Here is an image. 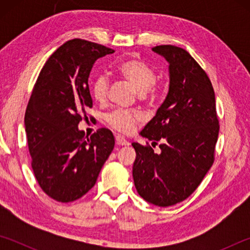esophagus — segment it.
Wrapping results in <instances>:
<instances>
[{"label": "esophagus", "mask_w": 250, "mask_h": 250, "mask_svg": "<svg viewBox=\"0 0 250 250\" xmlns=\"http://www.w3.org/2000/svg\"><path fill=\"white\" fill-rule=\"evenodd\" d=\"M116 142L118 146H129V142L126 141L124 137H121V135H117Z\"/></svg>", "instance_id": "34e87169"}]
</instances>
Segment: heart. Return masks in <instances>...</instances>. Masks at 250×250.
<instances>
[{
    "label": "heart",
    "mask_w": 250,
    "mask_h": 250,
    "mask_svg": "<svg viewBox=\"0 0 250 250\" xmlns=\"http://www.w3.org/2000/svg\"><path fill=\"white\" fill-rule=\"evenodd\" d=\"M117 73L122 78L132 84L142 96L153 94L156 74L153 68L146 65L140 59H125L117 66ZM109 88L108 77L104 74L97 75L91 83V95L98 103H104L107 99ZM108 124L113 129L122 133H129L133 130L138 121L141 120V115L134 111L117 109L105 117Z\"/></svg>",
    "instance_id": "obj_1"
}]
</instances>
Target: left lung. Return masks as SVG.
<instances>
[{
    "label": "left lung",
    "mask_w": 250,
    "mask_h": 250,
    "mask_svg": "<svg viewBox=\"0 0 250 250\" xmlns=\"http://www.w3.org/2000/svg\"><path fill=\"white\" fill-rule=\"evenodd\" d=\"M168 62L170 84L166 100L140 132L160 141L161 152L132 143V175L143 200L167 207L195 191L214 162L219 125L208 76L185 49L173 45L152 48Z\"/></svg>",
    "instance_id": "left-lung-1"
}]
</instances>
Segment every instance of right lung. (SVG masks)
Instances as JSON below:
<instances>
[{
  "mask_svg": "<svg viewBox=\"0 0 250 250\" xmlns=\"http://www.w3.org/2000/svg\"><path fill=\"white\" fill-rule=\"evenodd\" d=\"M112 53L84 40L66 42L45 62L33 88L24 119L32 168L41 188L57 202H73L89 191L115 146L108 129L90 137L78 129L92 107V66Z\"/></svg>",
  "mask_w": 250,
  "mask_h": 250,
  "instance_id": "obj_1",
  "label": "right lung"
}]
</instances>
